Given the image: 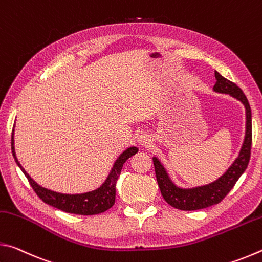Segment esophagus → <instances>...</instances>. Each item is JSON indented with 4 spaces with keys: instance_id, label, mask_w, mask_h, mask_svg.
<instances>
[{
    "instance_id": "esophagus-1",
    "label": "esophagus",
    "mask_w": 262,
    "mask_h": 262,
    "mask_svg": "<svg viewBox=\"0 0 262 262\" xmlns=\"http://www.w3.org/2000/svg\"><path fill=\"white\" fill-rule=\"evenodd\" d=\"M137 142H139V144L143 145V147H149L152 141L151 137H150V135H148L147 133H142V134L137 137Z\"/></svg>"
}]
</instances>
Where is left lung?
I'll list each match as a JSON object with an SVG mask.
<instances>
[{"label": "left lung", "mask_w": 262, "mask_h": 262, "mask_svg": "<svg viewBox=\"0 0 262 262\" xmlns=\"http://www.w3.org/2000/svg\"><path fill=\"white\" fill-rule=\"evenodd\" d=\"M215 92L230 95L245 106V137H244V142L238 157L234 159L231 166L224 172V174H222L219 179H216L210 184L196 186V187L192 188H183L177 186L171 180L170 176H168L161 161L157 157H152L157 183L164 200L170 206L180 210H199L220 203L227 196L230 190L233 188L234 184L245 172L248 162H250L252 145V113L250 104H248V100L242 91V89L237 86L236 84L224 78L217 72H215Z\"/></svg>", "instance_id": "1"}]
</instances>
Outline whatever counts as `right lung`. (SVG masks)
Returning <instances> with one entry per match:
<instances>
[{
    "instance_id": "1",
    "label": "right lung",
    "mask_w": 262,
    "mask_h": 262,
    "mask_svg": "<svg viewBox=\"0 0 262 262\" xmlns=\"http://www.w3.org/2000/svg\"><path fill=\"white\" fill-rule=\"evenodd\" d=\"M11 151L12 156H14L16 164L19 166L21 172L28 178L30 185L39 198L41 200L54 208H57L62 211L70 212V214L76 215H97L100 212H104L114 205L115 201V186H117V181L119 176L121 173V168L123 164L128 158H130L133 155H135L139 149L136 147L127 148L120 156L117 158L114 162L113 167L111 168L107 178L101 184L98 188L90 192L79 193V194H66V193H59L51 190L48 188L42 187V186L38 185L35 181L31 178L28 172L24 170V167L20 165L18 159L16 157L15 151V140H14V130H12L11 136Z\"/></svg>"
}]
</instances>
